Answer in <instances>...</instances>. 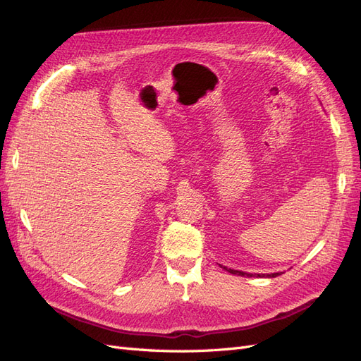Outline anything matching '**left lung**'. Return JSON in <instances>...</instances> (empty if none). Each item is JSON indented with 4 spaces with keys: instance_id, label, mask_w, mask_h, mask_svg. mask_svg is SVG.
Segmentation results:
<instances>
[{
    "instance_id": "1",
    "label": "left lung",
    "mask_w": 361,
    "mask_h": 361,
    "mask_svg": "<svg viewBox=\"0 0 361 361\" xmlns=\"http://www.w3.org/2000/svg\"><path fill=\"white\" fill-rule=\"evenodd\" d=\"M227 272H231V274H236V276H243V277H251L253 274H247V272H243V271H236V269H231V268H226V267H223ZM268 277H277L279 276V272H274V274H267ZM257 277H265V274H257Z\"/></svg>"
}]
</instances>
